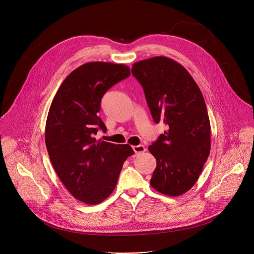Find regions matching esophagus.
Here are the masks:
<instances>
[{"mask_svg":"<svg viewBox=\"0 0 254 254\" xmlns=\"http://www.w3.org/2000/svg\"><path fill=\"white\" fill-rule=\"evenodd\" d=\"M132 150H133L135 155H139V154H141V153L146 151V148H144V146H142V144H138V146H133Z\"/></svg>","mask_w":254,"mask_h":254,"instance_id":"esophagus-1","label":"esophagus"}]
</instances>
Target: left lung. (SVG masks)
Wrapping results in <instances>:
<instances>
[{
    "mask_svg": "<svg viewBox=\"0 0 254 254\" xmlns=\"http://www.w3.org/2000/svg\"><path fill=\"white\" fill-rule=\"evenodd\" d=\"M131 73L143 88L155 123L168 127L149 147L157 160L151 185L167 196L182 195L197 182L211 149L202 92L182 65L165 56L135 62Z\"/></svg>",
    "mask_w": 254,
    "mask_h": 254,
    "instance_id": "left-lung-1",
    "label": "left lung"
}]
</instances>
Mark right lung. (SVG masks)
Returning a JSON list of instances; mask_svg holds the SVG:
<instances>
[{
    "instance_id": "obj_1",
    "label": "right lung",
    "mask_w": 254,
    "mask_h": 254,
    "mask_svg": "<svg viewBox=\"0 0 254 254\" xmlns=\"http://www.w3.org/2000/svg\"><path fill=\"white\" fill-rule=\"evenodd\" d=\"M130 75L125 64L88 62L64 79L48 113L45 143L53 168L77 200L99 204L115 190L123 165L133 155L129 144L96 140L100 101L112 86Z\"/></svg>"
}]
</instances>
